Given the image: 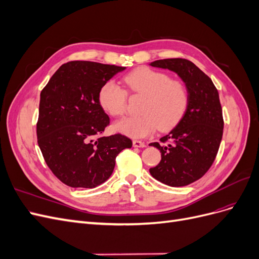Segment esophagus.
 Listing matches in <instances>:
<instances>
[{
    "instance_id": "34e87169",
    "label": "esophagus",
    "mask_w": 259,
    "mask_h": 259,
    "mask_svg": "<svg viewBox=\"0 0 259 259\" xmlns=\"http://www.w3.org/2000/svg\"><path fill=\"white\" fill-rule=\"evenodd\" d=\"M133 146L135 148H144L146 147V144L142 142V140H133Z\"/></svg>"
}]
</instances>
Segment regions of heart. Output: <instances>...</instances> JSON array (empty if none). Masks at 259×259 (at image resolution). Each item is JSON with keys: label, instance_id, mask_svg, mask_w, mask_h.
<instances>
[{"label": "heart", "instance_id": "obj_1", "mask_svg": "<svg viewBox=\"0 0 259 259\" xmlns=\"http://www.w3.org/2000/svg\"><path fill=\"white\" fill-rule=\"evenodd\" d=\"M124 82L135 95L144 96L138 116L116 122L114 130L134 138H142L159 128L168 131L183 119L189 104V93L180 80H171L165 73L149 67L133 70ZM98 101L111 116H122L126 111L127 94L113 81L105 82L99 90Z\"/></svg>", "mask_w": 259, "mask_h": 259}]
</instances>
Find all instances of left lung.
Wrapping results in <instances>:
<instances>
[{
  "label": "left lung",
  "mask_w": 259,
  "mask_h": 259,
  "mask_svg": "<svg viewBox=\"0 0 259 259\" xmlns=\"http://www.w3.org/2000/svg\"><path fill=\"white\" fill-rule=\"evenodd\" d=\"M150 66L177 73L189 93L183 119L161 143H152L161 161L150 174L170 187H183L200 179L213 164L223 138L224 119L218 91L193 62L183 58L160 59Z\"/></svg>",
  "instance_id": "obj_1"
}]
</instances>
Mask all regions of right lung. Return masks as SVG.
Segmentation results:
<instances>
[{"label":"right lung","mask_w":259,"mask_h":259,"mask_svg":"<svg viewBox=\"0 0 259 259\" xmlns=\"http://www.w3.org/2000/svg\"><path fill=\"white\" fill-rule=\"evenodd\" d=\"M125 67L94 61H69L41 92L37 144L53 174L72 188H95L111 176L115 158L131 148L121 134L101 136L110 119L98 93Z\"/></svg>","instance_id":"add662e5"}]
</instances>
